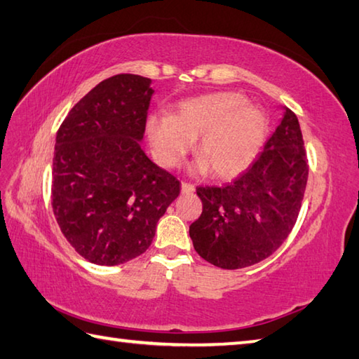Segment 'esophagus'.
Masks as SVG:
<instances>
[{
	"label": "esophagus",
	"mask_w": 359,
	"mask_h": 359,
	"mask_svg": "<svg viewBox=\"0 0 359 359\" xmlns=\"http://www.w3.org/2000/svg\"><path fill=\"white\" fill-rule=\"evenodd\" d=\"M194 185L193 184H188V182H182V193L184 194H191L194 193Z\"/></svg>",
	"instance_id": "1"
}]
</instances>
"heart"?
<instances>
[{
    "label": "heart",
    "mask_w": 359,
    "mask_h": 359,
    "mask_svg": "<svg viewBox=\"0 0 359 359\" xmlns=\"http://www.w3.org/2000/svg\"><path fill=\"white\" fill-rule=\"evenodd\" d=\"M265 133L264 114L250 108L248 98L238 93L189 98L174 116L154 114L147 120V134L160 163H179L201 135L197 154L217 177H230L248 166Z\"/></svg>",
    "instance_id": "heart-1"
}]
</instances>
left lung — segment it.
Returning <instances> with one entry per match:
<instances>
[{"instance_id": "1", "label": "left lung", "mask_w": 359, "mask_h": 359, "mask_svg": "<svg viewBox=\"0 0 359 359\" xmlns=\"http://www.w3.org/2000/svg\"><path fill=\"white\" fill-rule=\"evenodd\" d=\"M309 179L296 114L285 109L255 162L224 187H199L202 215L189 225L194 250L210 264L238 270L264 261L292 233Z\"/></svg>"}]
</instances>
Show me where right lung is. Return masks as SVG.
Here are the masks:
<instances>
[{
    "mask_svg": "<svg viewBox=\"0 0 359 359\" xmlns=\"http://www.w3.org/2000/svg\"><path fill=\"white\" fill-rule=\"evenodd\" d=\"M151 80L118 74L75 103L57 133L52 211L86 261L120 265L144 253L180 182L144 154L140 140Z\"/></svg>",
    "mask_w": 359,
    "mask_h": 359,
    "instance_id": "right-lung-1",
    "label": "right lung"
}]
</instances>
